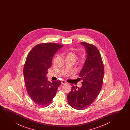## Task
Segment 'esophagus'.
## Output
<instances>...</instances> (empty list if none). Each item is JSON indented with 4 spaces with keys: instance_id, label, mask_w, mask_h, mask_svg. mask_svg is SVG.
Wrapping results in <instances>:
<instances>
[{
    "instance_id": "esophagus-1",
    "label": "esophagus",
    "mask_w": 130,
    "mask_h": 130,
    "mask_svg": "<svg viewBox=\"0 0 130 130\" xmlns=\"http://www.w3.org/2000/svg\"><path fill=\"white\" fill-rule=\"evenodd\" d=\"M61 83L62 84H67V83L65 81H64V80H62V81H61Z\"/></svg>"
}]
</instances>
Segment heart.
Listing matches in <instances>:
<instances>
[{
  "label": "heart",
  "instance_id": "1",
  "mask_svg": "<svg viewBox=\"0 0 130 130\" xmlns=\"http://www.w3.org/2000/svg\"><path fill=\"white\" fill-rule=\"evenodd\" d=\"M67 58L72 59H74V60H75V61L77 59V56L74 52H70L68 53L67 55ZM85 59H83L81 61V62L82 63H83L85 62Z\"/></svg>",
  "mask_w": 130,
  "mask_h": 130
}]
</instances>
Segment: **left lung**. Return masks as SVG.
Segmentation results:
<instances>
[{
  "label": "left lung",
  "mask_w": 130,
  "mask_h": 130,
  "mask_svg": "<svg viewBox=\"0 0 130 130\" xmlns=\"http://www.w3.org/2000/svg\"><path fill=\"white\" fill-rule=\"evenodd\" d=\"M87 57L79 76L83 79L81 87H72L68 95L69 105L77 110L89 107L99 94L103 83L104 68L101 56L96 46L82 42Z\"/></svg>",
  "instance_id": "obj_1"
}]
</instances>
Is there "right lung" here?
<instances>
[{
	"mask_svg": "<svg viewBox=\"0 0 130 130\" xmlns=\"http://www.w3.org/2000/svg\"><path fill=\"white\" fill-rule=\"evenodd\" d=\"M54 43L39 44L29 53L23 68L26 88L30 99L41 107L52 103L60 81L47 80V70L52 66L54 55L62 47Z\"/></svg>",
	"mask_w": 130,
	"mask_h": 130,
	"instance_id": "add662e5",
	"label": "right lung"
}]
</instances>
